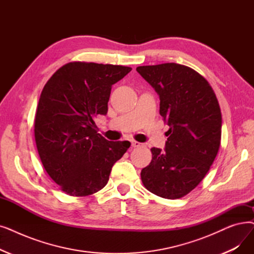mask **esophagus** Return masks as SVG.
I'll return each mask as SVG.
<instances>
[{
	"label": "esophagus",
	"mask_w": 254,
	"mask_h": 254,
	"mask_svg": "<svg viewBox=\"0 0 254 254\" xmlns=\"http://www.w3.org/2000/svg\"><path fill=\"white\" fill-rule=\"evenodd\" d=\"M131 146H133V147H140V146H142V143L137 142V141H131Z\"/></svg>",
	"instance_id": "1"
}]
</instances>
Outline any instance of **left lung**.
Segmentation results:
<instances>
[{
  "label": "left lung",
  "instance_id": "1",
  "mask_svg": "<svg viewBox=\"0 0 254 254\" xmlns=\"http://www.w3.org/2000/svg\"><path fill=\"white\" fill-rule=\"evenodd\" d=\"M160 97V114L169 126L164 149L152 147V160L141 171L145 188L176 199L191 192L213 164L221 140L222 116L207 81L176 63L136 69Z\"/></svg>",
  "mask_w": 254,
  "mask_h": 254
}]
</instances>
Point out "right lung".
Instances as JSON below:
<instances>
[{
    "label": "right lung",
    "instance_id": "1",
    "mask_svg": "<svg viewBox=\"0 0 254 254\" xmlns=\"http://www.w3.org/2000/svg\"><path fill=\"white\" fill-rule=\"evenodd\" d=\"M131 70L112 64L71 62L43 87L34 133L41 163L63 192L87 196L103 189L113 165L130 146L108 141L94 119L106 115L112 85Z\"/></svg>",
    "mask_w": 254,
    "mask_h": 254
}]
</instances>
